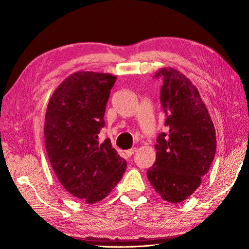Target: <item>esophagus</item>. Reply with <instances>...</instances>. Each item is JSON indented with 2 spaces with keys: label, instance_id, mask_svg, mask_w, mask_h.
Instances as JSON below:
<instances>
[{
  "label": "esophagus",
  "instance_id": "1",
  "mask_svg": "<svg viewBox=\"0 0 249 249\" xmlns=\"http://www.w3.org/2000/svg\"><path fill=\"white\" fill-rule=\"evenodd\" d=\"M136 150H137V148L134 147V148H131V149H129V150H126L125 154H126L127 156H129V157H131L135 152H136Z\"/></svg>",
  "mask_w": 249,
  "mask_h": 249
}]
</instances>
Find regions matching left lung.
Segmentation results:
<instances>
[{"mask_svg":"<svg viewBox=\"0 0 249 249\" xmlns=\"http://www.w3.org/2000/svg\"><path fill=\"white\" fill-rule=\"evenodd\" d=\"M163 79L160 102L167 133L157 138L156 162L146 176L168 202L178 203L197 189L216 153V133L197 88L171 67L158 71Z\"/></svg>","mask_w":249,"mask_h":249,"instance_id":"8db88e82","label":"left lung"}]
</instances>
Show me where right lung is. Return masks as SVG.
Listing matches in <instances>:
<instances>
[{"instance_id": "right-lung-1", "label": "right lung", "mask_w": 249, "mask_h": 249, "mask_svg": "<svg viewBox=\"0 0 249 249\" xmlns=\"http://www.w3.org/2000/svg\"><path fill=\"white\" fill-rule=\"evenodd\" d=\"M116 77L77 71L51 96L44 144L59 182L72 196L95 203L108 196L126 168L110 139L99 141L105 111Z\"/></svg>"}]
</instances>
